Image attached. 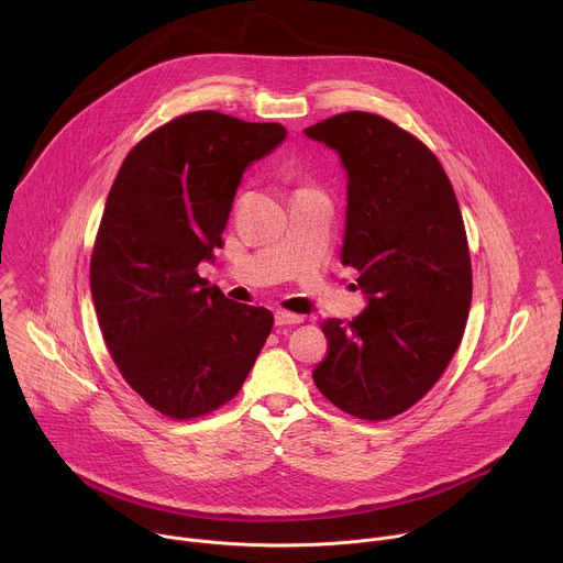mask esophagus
<instances>
[{"instance_id": "esophagus-1", "label": "esophagus", "mask_w": 563, "mask_h": 563, "mask_svg": "<svg viewBox=\"0 0 563 563\" xmlns=\"http://www.w3.org/2000/svg\"><path fill=\"white\" fill-rule=\"evenodd\" d=\"M274 318H276V325H300L305 320V316H298V313H291L285 309H278L274 313Z\"/></svg>"}]
</instances>
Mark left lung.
<instances>
[{"label": "left lung", "instance_id": "obj_1", "mask_svg": "<svg viewBox=\"0 0 563 563\" xmlns=\"http://www.w3.org/2000/svg\"><path fill=\"white\" fill-rule=\"evenodd\" d=\"M305 135L347 172L341 261L367 298L352 323H323L330 352L313 383L343 412L385 421L434 387L463 339L472 267L461 209L437 155L380 115L341 113Z\"/></svg>", "mask_w": 563, "mask_h": 563}]
</instances>
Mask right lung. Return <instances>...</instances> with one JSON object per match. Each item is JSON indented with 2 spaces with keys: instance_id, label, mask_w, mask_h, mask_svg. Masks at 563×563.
I'll return each mask as SVG.
<instances>
[{
  "instance_id": "obj_1",
  "label": "right lung",
  "mask_w": 563,
  "mask_h": 563,
  "mask_svg": "<svg viewBox=\"0 0 563 563\" xmlns=\"http://www.w3.org/2000/svg\"><path fill=\"white\" fill-rule=\"evenodd\" d=\"M287 137L276 122L218 111L180 115L140 140L109 191L91 256V296L124 380L165 417L187 421L231 400L274 316L198 276L222 247L235 191Z\"/></svg>"
}]
</instances>
